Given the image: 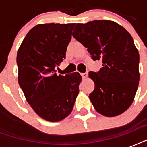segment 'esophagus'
Returning <instances> with one entry per match:
<instances>
[{"mask_svg":"<svg viewBox=\"0 0 147 147\" xmlns=\"http://www.w3.org/2000/svg\"><path fill=\"white\" fill-rule=\"evenodd\" d=\"M81 76H82L83 78H86L88 77V73H87V72H85V73H82V74H81Z\"/></svg>","mask_w":147,"mask_h":147,"instance_id":"34e87169","label":"esophagus"}]
</instances>
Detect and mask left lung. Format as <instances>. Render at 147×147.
<instances>
[{"instance_id": "1", "label": "left lung", "mask_w": 147, "mask_h": 147, "mask_svg": "<svg viewBox=\"0 0 147 147\" xmlns=\"http://www.w3.org/2000/svg\"><path fill=\"white\" fill-rule=\"evenodd\" d=\"M72 36L88 48L94 61L101 60L98 71H90L94 89L89 98L98 113L114 117L129 108L140 80V55L130 33L114 21L77 24Z\"/></svg>"}]
</instances>
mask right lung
<instances>
[{
  "mask_svg": "<svg viewBox=\"0 0 147 147\" xmlns=\"http://www.w3.org/2000/svg\"><path fill=\"white\" fill-rule=\"evenodd\" d=\"M76 24L36 25L26 34L17 55L18 82L29 105L50 122L65 118L73 109L82 76H58Z\"/></svg>",
  "mask_w": 147,
  "mask_h": 147,
  "instance_id": "obj_1",
  "label": "right lung"
}]
</instances>
